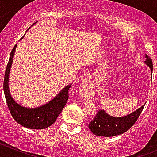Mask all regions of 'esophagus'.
Returning a JSON list of instances; mask_svg holds the SVG:
<instances>
[{"label": "esophagus", "mask_w": 157, "mask_h": 157, "mask_svg": "<svg viewBox=\"0 0 157 157\" xmlns=\"http://www.w3.org/2000/svg\"><path fill=\"white\" fill-rule=\"evenodd\" d=\"M90 80L88 78H85L83 79L82 82V84L80 86V91H81V94L82 95L86 96L87 94H89L90 91Z\"/></svg>", "instance_id": "esophagus-1"}]
</instances>
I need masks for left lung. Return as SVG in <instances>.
<instances>
[{
  "mask_svg": "<svg viewBox=\"0 0 157 157\" xmlns=\"http://www.w3.org/2000/svg\"><path fill=\"white\" fill-rule=\"evenodd\" d=\"M146 60L145 63L150 67L152 72V59L145 54ZM145 105L132 112L128 116L123 117H114L108 115L104 110H99L98 114L93 119L89 124V128L93 134L101 137H113L120 135L127 131L130 127L134 125L141 112L143 110Z\"/></svg>",
  "mask_w": 157,
  "mask_h": 157,
  "instance_id": "left-lung-1",
  "label": "left lung"
}]
</instances>
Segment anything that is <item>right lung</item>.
I'll return each mask as SVG.
<instances>
[{
    "mask_svg": "<svg viewBox=\"0 0 157 157\" xmlns=\"http://www.w3.org/2000/svg\"><path fill=\"white\" fill-rule=\"evenodd\" d=\"M16 45L17 44L14 46L10 53V57L5 70L3 85L8 109L14 120L23 127L35 130L45 129L56 121V118L64 108L68 100L69 89L71 86V84L64 87L52 101L42 106L34 109H27L19 105L12 98L8 87V77Z\"/></svg>",
    "mask_w": 157,
    "mask_h": 157,
    "instance_id": "right-lung-1",
    "label": "right lung"
}]
</instances>
